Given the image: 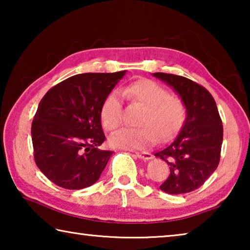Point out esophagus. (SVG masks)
I'll use <instances>...</instances> for the list:
<instances>
[{
  "instance_id": "34e87169",
  "label": "esophagus",
  "mask_w": 250,
  "mask_h": 250,
  "mask_svg": "<svg viewBox=\"0 0 250 250\" xmlns=\"http://www.w3.org/2000/svg\"><path fill=\"white\" fill-rule=\"evenodd\" d=\"M134 155L137 156V158L142 159V160H150L152 158L151 154L147 153V152H142V153H139V152H137Z\"/></svg>"
}]
</instances>
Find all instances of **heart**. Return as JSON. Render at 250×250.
I'll list each match as a JSON object with an SVG mask.
<instances>
[{
    "mask_svg": "<svg viewBox=\"0 0 250 250\" xmlns=\"http://www.w3.org/2000/svg\"><path fill=\"white\" fill-rule=\"evenodd\" d=\"M122 95L143 107L138 129H121L109 138L110 146L120 149L138 150L151 146L156 140L164 141L172 137L183 125L186 107L183 101L154 80L140 79L121 90ZM100 119L104 128L112 131L122 121V104L119 94H109L101 104Z\"/></svg>",
    "mask_w": 250,
    "mask_h": 250,
    "instance_id": "b5f03b06",
    "label": "heart"
}]
</instances>
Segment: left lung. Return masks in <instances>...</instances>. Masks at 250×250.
<instances>
[{
  "label": "left lung",
  "instance_id": "obj_1",
  "mask_svg": "<svg viewBox=\"0 0 250 250\" xmlns=\"http://www.w3.org/2000/svg\"><path fill=\"white\" fill-rule=\"evenodd\" d=\"M180 95L186 119L174 140L155 156L170 166V175L160 188L167 194L195 191L216 170L221 160L223 124L209 91L193 80L166 73H154Z\"/></svg>",
  "mask_w": 250,
  "mask_h": 250
}]
</instances>
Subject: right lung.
Instances as JSON below:
<instances>
[{"label":"right lung","mask_w":250,"mask_h":250,"mask_svg":"<svg viewBox=\"0 0 250 250\" xmlns=\"http://www.w3.org/2000/svg\"><path fill=\"white\" fill-rule=\"evenodd\" d=\"M125 71L71 76L46 92L32 122L36 166L48 180L67 189L95 184L112 151L105 140L100 109Z\"/></svg>","instance_id":"right-lung-1"}]
</instances>
